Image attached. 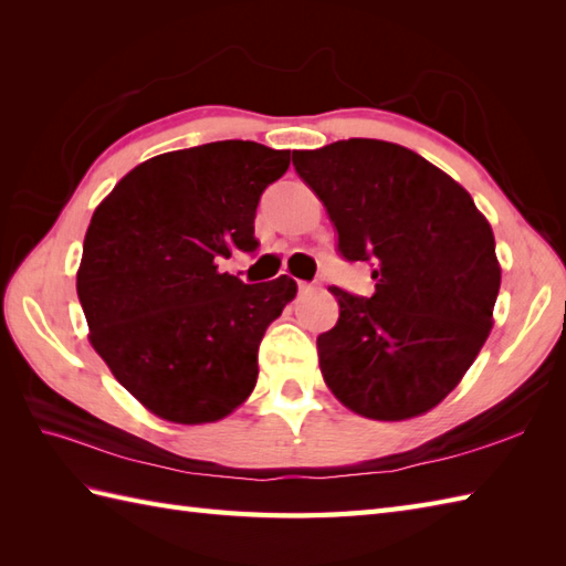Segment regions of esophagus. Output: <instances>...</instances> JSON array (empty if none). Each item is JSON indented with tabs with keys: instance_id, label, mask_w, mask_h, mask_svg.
Masks as SVG:
<instances>
[{
	"instance_id": "obj_1",
	"label": "esophagus",
	"mask_w": 566,
	"mask_h": 566,
	"mask_svg": "<svg viewBox=\"0 0 566 566\" xmlns=\"http://www.w3.org/2000/svg\"><path fill=\"white\" fill-rule=\"evenodd\" d=\"M296 286H298V292H311V290H314V284H311V282H298Z\"/></svg>"
}]
</instances>
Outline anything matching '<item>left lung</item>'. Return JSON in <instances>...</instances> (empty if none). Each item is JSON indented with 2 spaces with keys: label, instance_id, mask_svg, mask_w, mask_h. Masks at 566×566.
Segmentation results:
<instances>
[{
  "label": "left lung",
  "instance_id": "1",
  "mask_svg": "<svg viewBox=\"0 0 566 566\" xmlns=\"http://www.w3.org/2000/svg\"><path fill=\"white\" fill-rule=\"evenodd\" d=\"M347 262H369L375 294L331 286L338 323L318 335L328 389L350 411L406 420L430 411L472 367L494 326L501 268L467 189L418 153L350 138L294 150Z\"/></svg>",
  "mask_w": 566,
  "mask_h": 566
}]
</instances>
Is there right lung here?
<instances>
[{"label":"right lung","instance_id":"add662e5","mask_svg":"<svg viewBox=\"0 0 566 566\" xmlns=\"http://www.w3.org/2000/svg\"><path fill=\"white\" fill-rule=\"evenodd\" d=\"M286 167L290 150L252 140L163 153L94 211L77 272L90 340L155 416L213 423L255 389L260 340L296 282L245 284L219 260L258 250L260 197Z\"/></svg>","mask_w":566,"mask_h":566}]
</instances>
